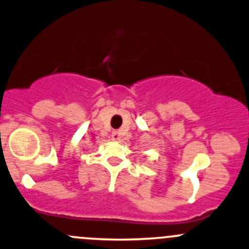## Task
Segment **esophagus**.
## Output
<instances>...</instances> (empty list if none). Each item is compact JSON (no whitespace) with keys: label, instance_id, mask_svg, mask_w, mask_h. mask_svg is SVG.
Returning a JSON list of instances; mask_svg holds the SVG:
<instances>
[{"label":"esophagus","instance_id":"esophagus-1","mask_svg":"<svg viewBox=\"0 0 249 249\" xmlns=\"http://www.w3.org/2000/svg\"><path fill=\"white\" fill-rule=\"evenodd\" d=\"M111 137H112L113 141H121V133L117 132V131H115V132H112V134H111Z\"/></svg>","mask_w":249,"mask_h":249}]
</instances>
